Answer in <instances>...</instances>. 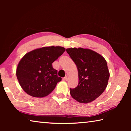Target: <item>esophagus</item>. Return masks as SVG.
<instances>
[{
  "mask_svg": "<svg viewBox=\"0 0 131 131\" xmlns=\"http://www.w3.org/2000/svg\"><path fill=\"white\" fill-rule=\"evenodd\" d=\"M69 77L68 76H66L65 77V78H64V79H65V80L66 81H68V80H69Z\"/></svg>",
  "mask_w": 131,
  "mask_h": 131,
  "instance_id": "obj_1",
  "label": "esophagus"
}]
</instances>
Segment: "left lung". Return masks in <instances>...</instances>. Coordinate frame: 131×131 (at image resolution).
<instances>
[{"mask_svg": "<svg viewBox=\"0 0 131 131\" xmlns=\"http://www.w3.org/2000/svg\"><path fill=\"white\" fill-rule=\"evenodd\" d=\"M66 52L76 65L79 73V84L70 88L71 96L81 103L94 101L107 85L110 74L105 59L94 51L83 48H68Z\"/></svg>", "mask_w": 131, "mask_h": 131, "instance_id": "1", "label": "left lung"}]
</instances>
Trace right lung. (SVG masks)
<instances>
[{
  "label": "right lung",
  "mask_w": 131,
  "mask_h": 131,
  "mask_svg": "<svg viewBox=\"0 0 131 131\" xmlns=\"http://www.w3.org/2000/svg\"><path fill=\"white\" fill-rule=\"evenodd\" d=\"M60 46L42 47L29 52L21 59L16 75L21 87L28 95L41 97L54 90L62 78L52 63L65 52Z\"/></svg>",
  "instance_id": "right-lung-1"
}]
</instances>
